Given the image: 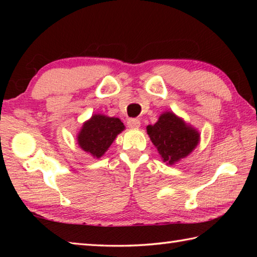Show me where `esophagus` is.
<instances>
[{"mask_svg":"<svg viewBox=\"0 0 257 257\" xmlns=\"http://www.w3.org/2000/svg\"><path fill=\"white\" fill-rule=\"evenodd\" d=\"M127 124L129 128H139L141 127V121L138 119H129L127 121Z\"/></svg>","mask_w":257,"mask_h":257,"instance_id":"obj_1","label":"esophagus"}]
</instances>
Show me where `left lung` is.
I'll return each instance as SVG.
<instances>
[{
  "instance_id": "obj_1",
  "label": "left lung",
  "mask_w": 257,
  "mask_h": 257,
  "mask_svg": "<svg viewBox=\"0 0 257 257\" xmlns=\"http://www.w3.org/2000/svg\"><path fill=\"white\" fill-rule=\"evenodd\" d=\"M147 134L167 164L186 158L198 145L199 133L173 112H164L155 124L147 125Z\"/></svg>"
}]
</instances>
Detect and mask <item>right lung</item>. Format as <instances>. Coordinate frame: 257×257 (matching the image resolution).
Wrapping results in <instances>:
<instances>
[{"label": "right lung", "mask_w": 257, "mask_h": 257, "mask_svg": "<svg viewBox=\"0 0 257 257\" xmlns=\"http://www.w3.org/2000/svg\"><path fill=\"white\" fill-rule=\"evenodd\" d=\"M122 130H124V125L120 119L94 114L84 122L78 133V145L93 158L99 159Z\"/></svg>", "instance_id": "add662e5"}]
</instances>
